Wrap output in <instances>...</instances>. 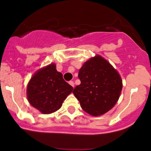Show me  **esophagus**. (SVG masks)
Instances as JSON below:
<instances>
[{"instance_id":"1","label":"esophagus","mask_w":151,"mask_h":151,"mask_svg":"<svg viewBox=\"0 0 151 151\" xmlns=\"http://www.w3.org/2000/svg\"><path fill=\"white\" fill-rule=\"evenodd\" d=\"M68 83H69L70 85H71V86H72L73 88H74V82H73V81H70Z\"/></svg>"}]
</instances>
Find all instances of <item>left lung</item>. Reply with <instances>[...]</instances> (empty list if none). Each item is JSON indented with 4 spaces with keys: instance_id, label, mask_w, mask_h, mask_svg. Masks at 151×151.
Listing matches in <instances>:
<instances>
[{
    "instance_id": "8db88e82",
    "label": "left lung",
    "mask_w": 151,
    "mask_h": 151,
    "mask_svg": "<svg viewBox=\"0 0 151 151\" xmlns=\"http://www.w3.org/2000/svg\"><path fill=\"white\" fill-rule=\"evenodd\" d=\"M81 83L73 93L85 112L100 116L118 102L123 88L122 79L116 69L99 55L85 62L79 71Z\"/></svg>"
}]
</instances>
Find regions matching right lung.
Returning a JSON list of instances; mask_svg holds the SVG:
<instances>
[{
  "instance_id": "obj_1",
  "label": "right lung",
  "mask_w": 151,
  "mask_h": 151,
  "mask_svg": "<svg viewBox=\"0 0 151 151\" xmlns=\"http://www.w3.org/2000/svg\"><path fill=\"white\" fill-rule=\"evenodd\" d=\"M73 87L63 78L52 63L34 73L27 85V98L32 106L43 114H51L61 107Z\"/></svg>"
}]
</instances>
